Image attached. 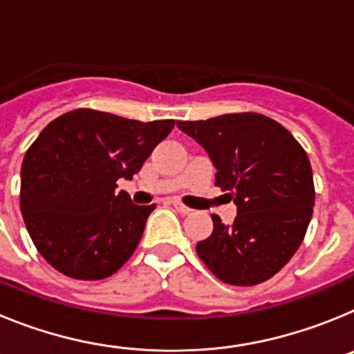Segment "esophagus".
<instances>
[{
  "mask_svg": "<svg viewBox=\"0 0 354 354\" xmlns=\"http://www.w3.org/2000/svg\"><path fill=\"white\" fill-rule=\"evenodd\" d=\"M171 205H174L175 211H179L180 214H189V212H192V209L187 207V205H184L183 202H179V200H171Z\"/></svg>",
  "mask_w": 354,
  "mask_h": 354,
  "instance_id": "34e87169",
  "label": "esophagus"
}]
</instances>
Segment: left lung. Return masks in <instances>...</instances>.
Instances as JSON below:
<instances>
[{
    "mask_svg": "<svg viewBox=\"0 0 354 354\" xmlns=\"http://www.w3.org/2000/svg\"><path fill=\"white\" fill-rule=\"evenodd\" d=\"M204 147L216 186L237 205L234 223L212 214V234L196 245L211 273L230 286H257L292 259L314 211L312 167L303 147L273 118L228 113L177 122Z\"/></svg>",
    "mask_w": 354,
    "mask_h": 354,
    "instance_id": "obj_1",
    "label": "left lung"
}]
</instances>
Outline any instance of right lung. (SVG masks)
I'll return each mask as SVG.
<instances>
[{"label": "right lung", "instance_id": "right-lung-1", "mask_svg": "<svg viewBox=\"0 0 354 354\" xmlns=\"http://www.w3.org/2000/svg\"><path fill=\"white\" fill-rule=\"evenodd\" d=\"M174 126L80 108L44 127L21 167V212L56 271L102 280L126 264L156 204H133L117 180L133 179Z\"/></svg>", "mask_w": 354, "mask_h": 354}]
</instances>
